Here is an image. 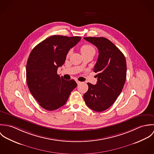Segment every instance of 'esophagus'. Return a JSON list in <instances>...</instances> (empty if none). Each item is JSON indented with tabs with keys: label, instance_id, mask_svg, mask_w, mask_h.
Returning <instances> with one entry per match:
<instances>
[{
	"label": "esophagus",
	"instance_id": "esophagus-1",
	"mask_svg": "<svg viewBox=\"0 0 154 154\" xmlns=\"http://www.w3.org/2000/svg\"><path fill=\"white\" fill-rule=\"evenodd\" d=\"M76 83H77V84L78 85H79V84H80L81 82H80V81H79L78 80H76Z\"/></svg>",
	"mask_w": 154,
	"mask_h": 154
}]
</instances>
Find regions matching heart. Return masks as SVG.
Instances as JSON below:
<instances>
[{
	"label": "heart",
	"mask_w": 154,
	"mask_h": 154,
	"mask_svg": "<svg viewBox=\"0 0 154 154\" xmlns=\"http://www.w3.org/2000/svg\"><path fill=\"white\" fill-rule=\"evenodd\" d=\"M92 50H94L95 51V49L91 45H89V44H85V45H84L81 47V51L82 53V54H84V53H87L88 51H92ZM71 54V50H69L67 54V56H69L70 54Z\"/></svg>",
	"instance_id": "1"
}]
</instances>
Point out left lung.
<instances>
[{"label": "left lung", "mask_w": 154, "mask_h": 154, "mask_svg": "<svg viewBox=\"0 0 154 154\" xmlns=\"http://www.w3.org/2000/svg\"><path fill=\"white\" fill-rule=\"evenodd\" d=\"M95 45L99 55L94 72L97 73L95 85L87 83L88 91L84 98L89 108L101 112L108 109L116 100L124 87L127 66L122 52L104 37H84Z\"/></svg>", "instance_id": "obj_1"}]
</instances>
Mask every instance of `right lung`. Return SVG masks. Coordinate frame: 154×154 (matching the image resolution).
<instances>
[{"instance_id":"right-lung-1","label":"right lung","mask_w":154,"mask_h":154,"mask_svg":"<svg viewBox=\"0 0 154 154\" xmlns=\"http://www.w3.org/2000/svg\"><path fill=\"white\" fill-rule=\"evenodd\" d=\"M78 36L53 35L37 44L31 51L26 67V83L39 105L48 111L64 106L77 84L57 74L70 48L81 40Z\"/></svg>"}]
</instances>
